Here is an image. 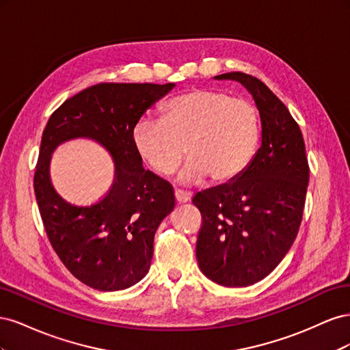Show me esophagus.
I'll use <instances>...</instances> for the list:
<instances>
[{
  "mask_svg": "<svg viewBox=\"0 0 350 350\" xmlns=\"http://www.w3.org/2000/svg\"><path fill=\"white\" fill-rule=\"evenodd\" d=\"M175 198L178 203H187V201L191 200V193L183 191V189H175Z\"/></svg>",
  "mask_w": 350,
  "mask_h": 350,
  "instance_id": "34e87169",
  "label": "esophagus"
}]
</instances>
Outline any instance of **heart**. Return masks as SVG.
<instances>
[{"label": "heart", "instance_id": "1", "mask_svg": "<svg viewBox=\"0 0 350 350\" xmlns=\"http://www.w3.org/2000/svg\"><path fill=\"white\" fill-rule=\"evenodd\" d=\"M260 142L257 109L243 99L213 89H193L169 99L162 118L143 116L133 125L135 153L154 172L167 175L188 154L179 179L210 176L221 184L248 166Z\"/></svg>", "mask_w": 350, "mask_h": 350}]
</instances>
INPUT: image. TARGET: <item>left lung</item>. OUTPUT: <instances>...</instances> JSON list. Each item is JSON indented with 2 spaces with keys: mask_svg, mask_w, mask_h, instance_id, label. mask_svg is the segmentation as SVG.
I'll return each instance as SVG.
<instances>
[{
  "mask_svg": "<svg viewBox=\"0 0 350 350\" xmlns=\"http://www.w3.org/2000/svg\"><path fill=\"white\" fill-rule=\"evenodd\" d=\"M215 79L238 81L252 94L261 144L237 178L194 196L203 217L196 254L206 278L242 288L269 276L291 250L302 220L310 166L298 122L266 84L239 71Z\"/></svg>",
  "mask_w": 350,
  "mask_h": 350,
  "instance_id": "8db88e82",
  "label": "left lung"
}]
</instances>
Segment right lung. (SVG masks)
Here are the masks:
<instances>
[{
  "instance_id": "add662e5",
  "label": "right lung",
  "mask_w": 350,
  "mask_h": 350,
  "mask_svg": "<svg viewBox=\"0 0 350 350\" xmlns=\"http://www.w3.org/2000/svg\"><path fill=\"white\" fill-rule=\"evenodd\" d=\"M175 83H100L67 99L42 134L35 196L52 248L84 284L111 292L140 282L150 269L153 239L175 206L174 188L143 167L131 143L133 125ZM89 138L116 165L110 191L96 204L74 206L51 187L50 156L62 142Z\"/></svg>"
}]
</instances>
